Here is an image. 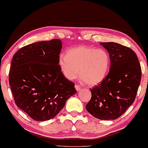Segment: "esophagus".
<instances>
[{
  "mask_svg": "<svg viewBox=\"0 0 148 148\" xmlns=\"http://www.w3.org/2000/svg\"><path fill=\"white\" fill-rule=\"evenodd\" d=\"M75 88H76V90L78 91H79V90H81V87H80V86H79V85H76V86H75Z\"/></svg>",
  "mask_w": 148,
  "mask_h": 148,
  "instance_id": "34e87169",
  "label": "esophagus"
}]
</instances>
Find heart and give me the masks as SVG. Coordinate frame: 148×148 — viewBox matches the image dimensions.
<instances>
[{"instance_id":"heart-1","label":"heart","mask_w":148,"mask_h":148,"mask_svg":"<svg viewBox=\"0 0 148 148\" xmlns=\"http://www.w3.org/2000/svg\"><path fill=\"white\" fill-rule=\"evenodd\" d=\"M64 76L72 80L79 74L88 86L97 85L106 76L110 66V57L103 49L79 46L68 50L66 55L58 59Z\"/></svg>"}]
</instances>
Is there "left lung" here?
Masks as SVG:
<instances>
[{
	"label": "left lung",
	"mask_w": 148,
	"mask_h": 148,
	"mask_svg": "<svg viewBox=\"0 0 148 148\" xmlns=\"http://www.w3.org/2000/svg\"><path fill=\"white\" fill-rule=\"evenodd\" d=\"M111 59L109 72L101 83L91 89L86 108L101 120H113L125 113L134 101L142 78V69L134 51L114 42L101 43Z\"/></svg>",
	"instance_id": "left-lung-1"
}]
</instances>
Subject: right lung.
I'll return each mask as SVG.
<instances>
[{"label":"right lung","mask_w":148,"mask_h":148,"mask_svg":"<svg viewBox=\"0 0 148 148\" xmlns=\"http://www.w3.org/2000/svg\"><path fill=\"white\" fill-rule=\"evenodd\" d=\"M60 39L27 45L13 56L9 84L18 107L37 121L53 119L77 91L58 64Z\"/></svg>","instance_id":"right-lung-1"}]
</instances>
